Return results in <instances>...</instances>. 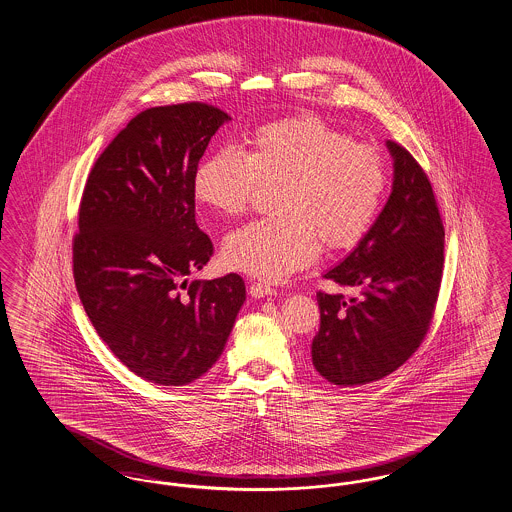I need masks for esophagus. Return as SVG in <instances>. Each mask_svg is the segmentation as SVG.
Here are the masks:
<instances>
[{
  "instance_id": "34e87169",
  "label": "esophagus",
  "mask_w": 512,
  "mask_h": 512,
  "mask_svg": "<svg viewBox=\"0 0 512 512\" xmlns=\"http://www.w3.org/2000/svg\"><path fill=\"white\" fill-rule=\"evenodd\" d=\"M249 293H251V297L261 299V297H266V295H274L276 289L272 286H268V284H263V282H253V284L249 286Z\"/></svg>"
}]
</instances>
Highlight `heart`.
Segmentation results:
<instances>
[{"mask_svg": "<svg viewBox=\"0 0 512 512\" xmlns=\"http://www.w3.org/2000/svg\"><path fill=\"white\" fill-rule=\"evenodd\" d=\"M261 184H278L276 215L232 230L223 244L226 265L280 280L331 249L356 246L375 223L387 190L383 156L314 114L255 127L246 150L219 148L196 165L192 192L215 213L236 217Z\"/></svg>", "mask_w": 512, "mask_h": 512, "instance_id": "b5f03b06", "label": "heart"}]
</instances>
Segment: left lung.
I'll return each mask as SVG.
<instances>
[{"label":"left lung","mask_w":512,"mask_h":512,"mask_svg":"<svg viewBox=\"0 0 512 512\" xmlns=\"http://www.w3.org/2000/svg\"><path fill=\"white\" fill-rule=\"evenodd\" d=\"M389 200L368 234L324 274L356 295L318 291L312 364L333 385L356 387L400 368L423 343L444 270V225L429 177L402 144Z\"/></svg>","instance_id":"1"}]
</instances>
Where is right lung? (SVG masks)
<instances>
[{
	"mask_svg": "<svg viewBox=\"0 0 512 512\" xmlns=\"http://www.w3.org/2000/svg\"><path fill=\"white\" fill-rule=\"evenodd\" d=\"M228 120L205 103L148 108L104 148L83 190L78 295L114 356L156 385L183 387L211 369L246 301L234 272L188 282L213 255L192 177Z\"/></svg>",
	"mask_w": 512,
	"mask_h": 512,
	"instance_id": "obj_1",
	"label": "right lung"
}]
</instances>
